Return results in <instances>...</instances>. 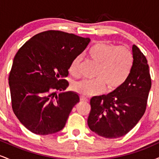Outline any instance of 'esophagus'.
Returning <instances> with one entry per match:
<instances>
[{
	"mask_svg": "<svg viewBox=\"0 0 159 159\" xmlns=\"http://www.w3.org/2000/svg\"><path fill=\"white\" fill-rule=\"evenodd\" d=\"M80 100H81V102H87V98H85V97H84V96H81V97H80Z\"/></svg>",
	"mask_w": 159,
	"mask_h": 159,
	"instance_id": "34e87169",
	"label": "esophagus"
}]
</instances>
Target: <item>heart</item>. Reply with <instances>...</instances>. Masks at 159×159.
Wrapping results in <instances>:
<instances>
[{
  "label": "heart",
  "mask_w": 159,
  "mask_h": 159,
  "mask_svg": "<svg viewBox=\"0 0 159 159\" xmlns=\"http://www.w3.org/2000/svg\"><path fill=\"white\" fill-rule=\"evenodd\" d=\"M89 58L98 65L92 81L83 80L75 83L72 89L82 96H96L105 92L117 90L125 83L132 71V53L126 47L117 46L106 42H98L87 53ZM81 55L76 56L69 66V72L74 77L80 75Z\"/></svg>",
  "instance_id": "obj_1"
}]
</instances>
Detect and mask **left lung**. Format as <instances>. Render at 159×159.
<instances>
[{"instance_id":"obj_1","label":"left lung","mask_w":159,"mask_h":159,"mask_svg":"<svg viewBox=\"0 0 159 159\" xmlns=\"http://www.w3.org/2000/svg\"><path fill=\"white\" fill-rule=\"evenodd\" d=\"M134 62L129 78L121 87L90 99L87 124L92 132L106 138L124 136L137 125L146 111L151 82L143 54L132 46Z\"/></svg>"}]
</instances>
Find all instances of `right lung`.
<instances>
[{"label": "right lung", "mask_w": 159, "mask_h": 159, "mask_svg": "<svg viewBox=\"0 0 159 159\" xmlns=\"http://www.w3.org/2000/svg\"><path fill=\"white\" fill-rule=\"evenodd\" d=\"M90 42L59 30L34 36L16 53L9 76L12 107L21 123L36 134L62 130L80 98L65 90L72 60ZM57 92H60L57 94Z\"/></svg>", "instance_id": "right-lung-1"}]
</instances>
